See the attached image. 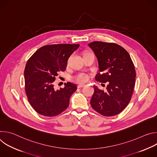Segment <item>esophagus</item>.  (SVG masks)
<instances>
[{"label":"esophagus","mask_w":157,"mask_h":157,"mask_svg":"<svg viewBox=\"0 0 157 157\" xmlns=\"http://www.w3.org/2000/svg\"><path fill=\"white\" fill-rule=\"evenodd\" d=\"M84 86H85V84H79V85L78 86V88H81V87H84Z\"/></svg>","instance_id":"1"}]
</instances>
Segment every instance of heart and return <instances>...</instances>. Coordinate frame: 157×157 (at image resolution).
<instances>
[{"label":"heart","instance_id":"obj_1","mask_svg":"<svg viewBox=\"0 0 157 157\" xmlns=\"http://www.w3.org/2000/svg\"><path fill=\"white\" fill-rule=\"evenodd\" d=\"M75 79L79 83H83L88 80V76L85 73H80L75 76Z\"/></svg>","mask_w":157,"mask_h":157}]
</instances>
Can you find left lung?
I'll use <instances>...</instances> for the list:
<instances>
[{
  "mask_svg": "<svg viewBox=\"0 0 157 157\" xmlns=\"http://www.w3.org/2000/svg\"><path fill=\"white\" fill-rule=\"evenodd\" d=\"M98 61L99 71L96 81L107 82V91L94 86V93L90 103L92 107L104 116H114L129 103L135 86L136 73L128 53L113 43L93 41L88 44Z\"/></svg>",
  "mask_w": 157,
  "mask_h": 157,
  "instance_id": "8db88e82",
  "label": "left lung"
}]
</instances>
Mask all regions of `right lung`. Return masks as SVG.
Masks as SVG:
<instances>
[{"mask_svg": "<svg viewBox=\"0 0 157 157\" xmlns=\"http://www.w3.org/2000/svg\"><path fill=\"white\" fill-rule=\"evenodd\" d=\"M79 44H56L41 47L28 60L24 71L25 93L32 107L42 116H56L66 110L77 86L70 82L59 89L53 82L64 71L67 61Z\"/></svg>", "mask_w": 157, "mask_h": 157, "instance_id": "1", "label": "right lung"}]
</instances>
